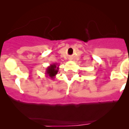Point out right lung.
<instances>
[{
    "label": "right lung",
    "instance_id": "add662e5",
    "mask_svg": "<svg viewBox=\"0 0 129 129\" xmlns=\"http://www.w3.org/2000/svg\"><path fill=\"white\" fill-rule=\"evenodd\" d=\"M59 66H57V63H52L50 66L47 67L46 70V75L48 78H50L51 79H54L55 76L57 74L59 69Z\"/></svg>",
    "mask_w": 129,
    "mask_h": 129
}]
</instances>
